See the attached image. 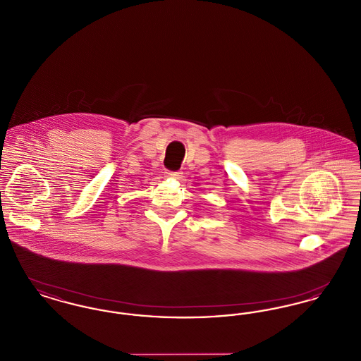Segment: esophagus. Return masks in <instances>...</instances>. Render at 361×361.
Listing matches in <instances>:
<instances>
[{
  "mask_svg": "<svg viewBox=\"0 0 361 361\" xmlns=\"http://www.w3.org/2000/svg\"><path fill=\"white\" fill-rule=\"evenodd\" d=\"M166 177L174 178V180H180L183 177V173L180 172H166Z\"/></svg>",
  "mask_w": 361,
  "mask_h": 361,
  "instance_id": "1",
  "label": "esophagus"
}]
</instances>
